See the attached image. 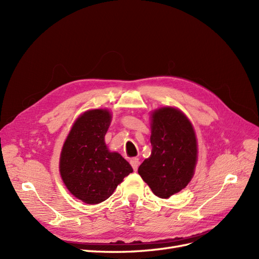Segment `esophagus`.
Instances as JSON below:
<instances>
[{"label":"esophagus","instance_id":"obj_1","mask_svg":"<svg viewBox=\"0 0 259 259\" xmlns=\"http://www.w3.org/2000/svg\"><path fill=\"white\" fill-rule=\"evenodd\" d=\"M131 165L133 167V169H134L135 171H137L138 169V166H139V160L137 158H133L131 160Z\"/></svg>","mask_w":259,"mask_h":259}]
</instances>
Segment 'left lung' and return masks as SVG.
<instances>
[{"label":"left lung","instance_id":"1","mask_svg":"<svg viewBox=\"0 0 259 259\" xmlns=\"http://www.w3.org/2000/svg\"><path fill=\"white\" fill-rule=\"evenodd\" d=\"M151 115V155L140 164L138 174L156 197L167 199L186 188L194 174L197 138L178 109L163 107Z\"/></svg>","mask_w":259,"mask_h":259}]
</instances>
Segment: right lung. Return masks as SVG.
Returning a JSON list of instances; mask_svg holds the SVG:
<instances>
[{"label": "right lung", "mask_w": 259, "mask_h": 259, "mask_svg": "<svg viewBox=\"0 0 259 259\" xmlns=\"http://www.w3.org/2000/svg\"><path fill=\"white\" fill-rule=\"evenodd\" d=\"M110 123L111 113L107 109L84 112L74 122L60 153L64 184L86 204L107 200L133 171L121 154L108 150L105 135Z\"/></svg>", "instance_id": "add662e5"}]
</instances>
